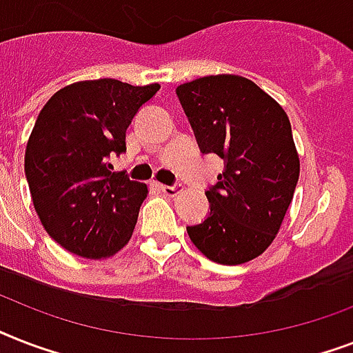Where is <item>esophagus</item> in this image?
<instances>
[{"instance_id": "obj_1", "label": "esophagus", "mask_w": 353, "mask_h": 353, "mask_svg": "<svg viewBox=\"0 0 353 353\" xmlns=\"http://www.w3.org/2000/svg\"><path fill=\"white\" fill-rule=\"evenodd\" d=\"M157 188H159L161 192L166 194V196H176L177 192H179V188L176 187V185H157Z\"/></svg>"}]
</instances>
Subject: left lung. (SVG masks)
Listing matches in <instances>:
<instances>
[{
	"instance_id": "obj_1",
	"label": "left lung",
	"mask_w": 353,
	"mask_h": 353,
	"mask_svg": "<svg viewBox=\"0 0 353 353\" xmlns=\"http://www.w3.org/2000/svg\"><path fill=\"white\" fill-rule=\"evenodd\" d=\"M176 93L201 152L225 165L205 192L209 218L187 227L188 236L212 262H249L276 238L299 181L290 119L273 97L238 74L196 79Z\"/></svg>"
}]
</instances>
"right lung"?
Instances as JSON below:
<instances>
[{
	"label": "right lung",
	"mask_w": 353,
	"mask_h": 353,
	"mask_svg": "<svg viewBox=\"0 0 353 353\" xmlns=\"http://www.w3.org/2000/svg\"><path fill=\"white\" fill-rule=\"evenodd\" d=\"M159 84L74 82L47 101L25 148V176L47 234L73 254L110 258L126 245L148 187L112 172L126 130Z\"/></svg>",
	"instance_id": "right-lung-1"
}]
</instances>
